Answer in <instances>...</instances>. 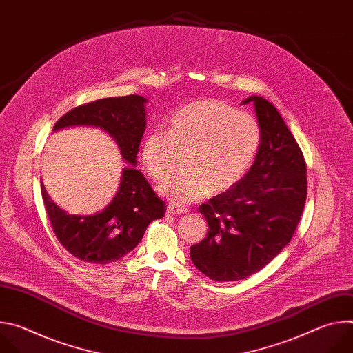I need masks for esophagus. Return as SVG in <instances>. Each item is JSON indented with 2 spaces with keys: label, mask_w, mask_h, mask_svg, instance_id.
Instances as JSON below:
<instances>
[{
  "label": "esophagus",
  "mask_w": 353,
  "mask_h": 353,
  "mask_svg": "<svg viewBox=\"0 0 353 353\" xmlns=\"http://www.w3.org/2000/svg\"><path fill=\"white\" fill-rule=\"evenodd\" d=\"M166 212H168V215H181V214H187L188 210L181 207V205H177L174 203H169L168 208H166Z\"/></svg>",
  "instance_id": "34e87169"
}]
</instances>
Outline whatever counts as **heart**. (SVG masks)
I'll return each mask as SVG.
<instances>
[{"label": "heart", "instance_id": "heart-1", "mask_svg": "<svg viewBox=\"0 0 353 353\" xmlns=\"http://www.w3.org/2000/svg\"><path fill=\"white\" fill-rule=\"evenodd\" d=\"M261 142L259 121L219 100H199L176 112L168 132L154 130L141 145V162L154 180L165 179L177 154L187 172L166 179L159 192L174 204L203 199L234 187L253 163Z\"/></svg>", "mask_w": 353, "mask_h": 353}]
</instances>
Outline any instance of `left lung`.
<instances>
[{"mask_svg":"<svg viewBox=\"0 0 353 353\" xmlns=\"http://www.w3.org/2000/svg\"><path fill=\"white\" fill-rule=\"evenodd\" d=\"M254 103L261 128L256 161L230 190L201 204L208 223L191 245L194 265L218 282L244 279L264 268L290 241L307 196V168L278 110L261 96Z\"/></svg>","mask_w":353,"mask_h":353,"instance_id":"8db88e82","label":"left lung"}]
</instances>
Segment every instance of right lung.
Returning a JSON list of instances; mask_svg holds the SVG:
<instances>
[{"mask_svg":"<svg viewBox=\"0 0 353 353\" xmlns=\"http://www.w3.org/2000/svg\"><path fill=\"white\" fill-rule=\"evenodd\" d=\"M146 99L138 94L106 97L65 113L53 131L72 125H93L109 132L124 161L137 165V154L146 127ZM41 196L56 237L70 254L90 264L120 260L141 241L148 225L166 212V203L155 194L135 168L123 172L120 188L102 212L70 215L48 196L41 183Z\"/></svg>","mask_w":353,"mask_h":353,"instance_id":"add662e5","label":"right lung"}]
</instances>
